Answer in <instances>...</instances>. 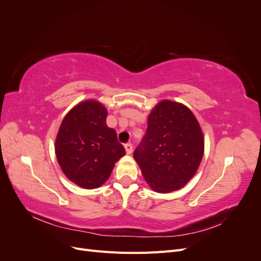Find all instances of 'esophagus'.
Instances as JSON below:
<instances>
[{"label":"esophagus","instance_id":"1","mask_svg":"<svg viewBox=\"0 0 261 261\" xmlns=\"http://www.w3.org/2000/svg\"><path fill=\"white\" fill-rule=\"evenodd\" d=\"M124 147H125V150H126V152H127V154H130L133 152V145L130 143L125 144Z\"/></svg>","mask_w":261,"mask_h":261}]
</instances>
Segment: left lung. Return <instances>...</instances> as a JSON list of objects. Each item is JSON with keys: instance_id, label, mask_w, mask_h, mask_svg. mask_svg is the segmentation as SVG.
Instances as JSON below:
<instances>
[{"instance_id": "1", "label": "left lung", "mask_w": 261, "mask_h": 261, "mask_svg": "<svg viewBox=\"0 0 261 261\" xmlns=\"http://www.w3.org/2000/svg\"><path fill=\"white\" fill-rule=\"evenodd\" d=\"M203 145L200 126L191 110L164 100L150 113L146 135L134 158L154 192L171 193L195 175Z\"/></svg>"}]
</instances>
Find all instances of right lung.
I'll list each match as a JSON object with an SVG mask.
<instances>
[{"mask_svg": "<svg viewBox=\"0 0 261 261\" xmlns=\"http://www.w3.org/2000/svg\"><path fill=\"white\" fill-rule=\"evenodd\" d=\"M106 118V108L90 100L76 106L61 124L55 141L59 164L64 174L83 188L103 184L114 163L126 153Z\"/></svg>", "mask_w": 261, "mask_h": 261, "instance_id": "obj_1", "label": "right lung"}]
</instances>
